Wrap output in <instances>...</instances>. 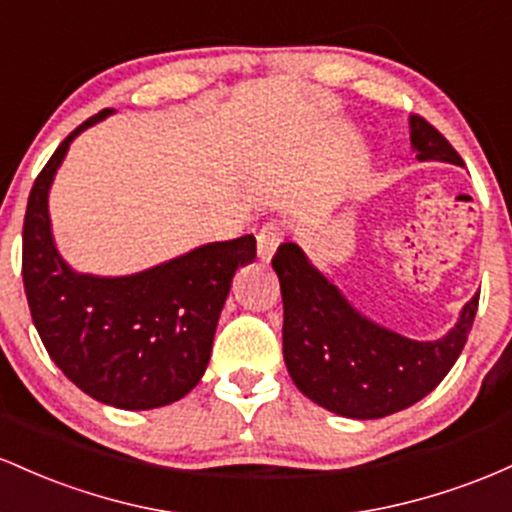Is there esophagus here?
<instances>
[{"instance_id": "esophagus-1", "label": "esophagus", "mask_w": 512, "mask_h": 512, "mask_svg": "<svg viewBox=\"0 0 512 512\" xmlns=\"http://www.w3.org/2000/svg\"><path fill=\"white\" fill-rule=\"evenodd\" d=\"M283 237H285V232H283V227L278 225V222H268L266 227L261 229V232H258V237H256V241H258V258H261V261H271L273 258V254H275V249H278L280 244H283Z\"/></svg>"}]
</instances>
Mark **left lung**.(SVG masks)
I'll use <instances>...</instances> for the list:
<instances>
[{
  "label": "left lung",
  "instance_id": "1",
  "mask_svg": "<svg viewBox=\"0 0 512 512\" xmlns=\"http://www.w3.org/2000/svg\"><path fill=\"white\" fill-rule=\"evenodd\" d=\"M409 128L418 162L464 164L428 120L411 116ZM273 268L283 292V358L292 382L314 404L358 421L392 416L433 392L457 363L479 307L474 295L445 336L416 341L360 314L292 241L278 246Z\"/></svg>",
  "mask_w": 512,
  "mask_h": 512
}]
</instances>
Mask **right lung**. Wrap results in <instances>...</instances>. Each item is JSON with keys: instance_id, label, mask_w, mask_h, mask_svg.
<instances>
[{"instance_id": "obj_1", "label": "right lung", "mask_w": 512, "mask_h": 512, "mask_svg": "<svg viewBox=\"0 0 512 512\" xmlns=\"http://www.w3.org/2000/svg\"><path fill=\"white\" fill-rule=\"evenodd\" d=\"M79 125L33 183L24 220V287L40 341L91 399L147 411L186 396L210 363L234 273L256 258L254 234L195 246L132 275L77 273L55 246L48 195Z\"/></svg>"}]
</instances>
